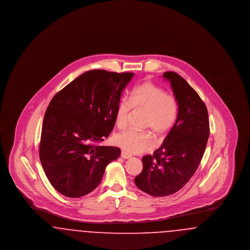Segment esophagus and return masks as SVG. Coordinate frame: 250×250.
I'll list each match as a JSON object with an SVG mask.
<instances>
[{"label":"esophagus","mask_w":250,"mask_h":250,"mask_svg":"<svg viewBox=\"0 0 250 250\" xmlns=\"http://www.w3.org/2000/svg\"><path fill=\"white\" fill-rule=\"evenodd\" d=\"M121 156H122L124 159H128V158H130L132 155H131L130 154H128L127 152H125V151H122Z\"/></svg>","instance_id":"obj_1"}]
</instances>
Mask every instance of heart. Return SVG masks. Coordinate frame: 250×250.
Instances as JSON below:
<instances>
[{
	"mask_svg": "<svg viewBox=\"0 0 250 250\" xmlns=\"http://www.w3.org/2000/svg\"><path fill=\"white\" fill-rule=\"evenodd\" d=\"M146 112L143 126L151 129L157 139L171 130L178 118L179 105L176 97L167 94L156 84L145 82L136 86L131 93L130 100L122 98L116 108V124L119 128L126 126L131 108ZM114 143L131 154L150 151L154 142L149 132L123 131L114 137Z\"/></svg>",
	"mask_w": 250,
	"mask_h": 250,
	"instance_id": "obj_1",
	"label": "heart"
}]
</instances>
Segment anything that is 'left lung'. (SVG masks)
<instances>
[{
	"label": "left lung",
	"instance_id": "8db88e82",
	"mask_svg": "<svg viewBox=\"0 0 250 250\" xmlns=\"http://www.w3.org/2000/svg\"><path fill=\"white\" fill-rule=\"evenodd\" d=\"M163 77L178 101V118L162 145L143 156V171L135 178L141 190L154 197L172 195L190 180L210 134L207 107L200 95L177 73L165 72Z\"/></svg>",
	"mask_w": 250,
	"mask_h": 250
}]
</instances>
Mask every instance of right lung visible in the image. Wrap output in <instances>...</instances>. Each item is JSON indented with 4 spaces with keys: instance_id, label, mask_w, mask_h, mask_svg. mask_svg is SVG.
<instances>
[{
    "instance_id": "1",
    "label": "right lung",
    "mask_w": 250,
    "mask_h": 250,
    "mask_svg": "<svg viewBox=\"0 0 250 250\" xmlns=\"http://www.w3.org/2000/svg\"><path fill=\"white\" fill-rule=\"evenodd\" d=\"M134 73L85 72L53 96L46 110L39 156L51 186L80 198L100 184L106 167L121 154L99 146L116 122L121 95Z\"/></svg>"
}]
</instances>
